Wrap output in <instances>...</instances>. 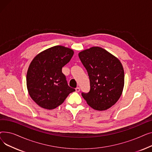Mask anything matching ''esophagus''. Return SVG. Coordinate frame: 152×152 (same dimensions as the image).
I'll return each mask as SVG.
<instances>
[{"label": "esophagus", "mask_w": 152, "mask_h": 152, "mask_svg": "<svg viewBox=\"0 0 152 152\" xmlns=\"http://www.w3.org/2000/svg\"><path fill=\"white\" fill-rule=\"evenodd\" d=\"M76 91L77 92H79V91H80V88H79V87H76Z\"/></svg>", "instance_id": "34e87169"}]
</instances>
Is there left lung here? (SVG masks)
I'll return each instance as SVG.
<instances>
[{"instance_id":"obj_1","label":"left lung","mask_w":152,"mask_h":152,"mask_svg":"<svg viewBox=\"0 0 152 152\" xmlns=\"http://www.w3.org/2000/svg\"><path fill=\"white\" fill-rule=\"evenodd\" d=\"M90 80V91L81 95L93 109L103 111L114 105L120 98L124 84L121 63L114 55L99 47L79 53Z\"/></svg>"}]
</instances>
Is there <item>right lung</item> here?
Segmentation results:
<instances>
[{"instance_id": "1", "label": "right lung", "mask_w": 152, "mask_h": 152, "mask_svg": "<svg viewBox=\"0 0 152 152\" xmlns=\"http://www.w3.org/2000/svg\"><path fill=\"white\" fill-rule=\"evenodd\" d=\"M73 54L69 48L56 45L39 53L32 60L27 72L26 85L30 97L39 106L54 109L75 91L68 85L62 73V67Z\"/></svg>"}]
</instances>
